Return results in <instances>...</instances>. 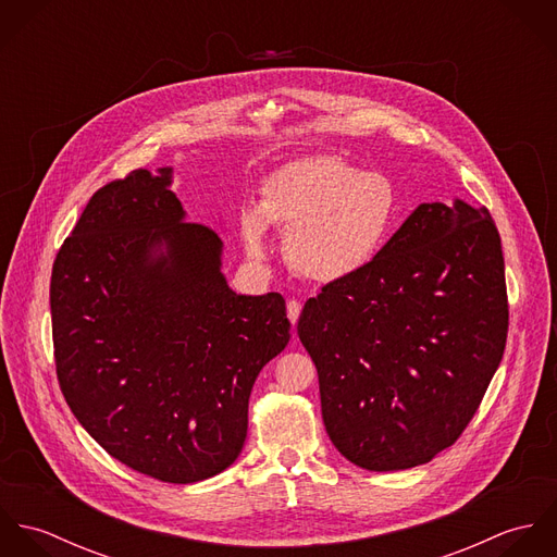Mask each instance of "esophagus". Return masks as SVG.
<instances>
[{
  "mask_svg": "<svg viewBox=\"0 0 557 557\" xmlns=\"http://www.w3.org/2000/svg\"><path fill=\"white\" fill-rule=\"evenodd\" d=\"M300 311H302V305L298 300L287 302V318L292 321V325H296V321L300 318Z\"/></svg>",
  "mask_w": 557,
  "mask_h": 557,
  "instance_id": "1",
  "label": "esophagus"
}]
</instances>
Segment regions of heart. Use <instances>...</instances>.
I'll list each match as a JSON object with an SVG mask.
<instances>
[{
    "mask_svg": "<svg viewBox=\"0 0 557 557\" xmlns=\"http://www.w3.org/2000/svg\"><path fill=\"white\" fill-rule=\"evenodd\" d=\"M400 221L397 184L384 171H362L334 154H311L278 166L261 186L259 208H244L242 242L250 259L268 257V225L285 232L296 272L334 283L367 268Z\"/></svg>",
    "mask_w": 557,
    "mask_h": 557,
    "instance_id": "obj_1",
    "label": "heart"
}]
</instances>
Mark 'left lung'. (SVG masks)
<instances>
[{
  "mask_svg": "<svg viewBox=\"0 0 557 557\" xmlns=\"http://www.w3.org/2000/svg\"><path fill=\"white\" fill-rule=\"evenodd\" d=\"M508 332L502 239L486 208L420 203L360 272L309 298L298 336L321 416L358 468L395 472L453 446Z\"/></svg>",
  "mask_w": 557,
  "mask_h": 557,
  "instance_id": "8db88e82",
  "label": "left lung"
}]
</instances>
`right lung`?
Returning <instances> with one entry per match:
<instances>
[{
  "label": "right lung",
  "instance_id": "add662e5",
  "mask_svg": "<svg viewBox=\"0 0 557 557\" xmlns=\"http://www.w3.org/2000/svg\"><path fill=\"white\" fill-rule=\"evenodd\" d=\"M173 169H137L94 193L51 274L60 388L117 461L162 482L236 459L259 371L289 343L281 294L242 296L223 239L186 212Z\"/></svg>",
  "mask_w": 557,
  "mask_h": 557
}]
</instances>
